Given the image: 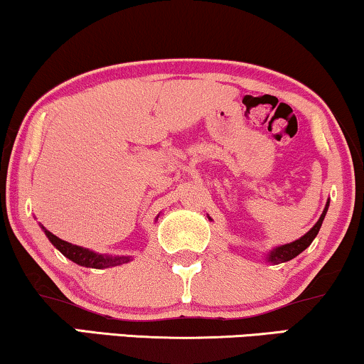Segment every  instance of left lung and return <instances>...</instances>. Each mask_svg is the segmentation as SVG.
I'll use <instances>...</instances> for the list:
<instances>
[{"mask_svg": "<svg viewBox=\"0 0 364 364\" xmlns=\"http://www.w3.org/2000/svg\"><path fill=\"white\" fill-rule=\"evenodd\" d=\"M328 207H329V200L326 202V207H324L323 214H321L319 220L316 223L311 230H308L303 237H299L294 242H289V244H284V245H277V247L272 249L271 252L267 254V262H272V264H281V262H287L291 261V259H294L296 256H299L301 252L304 251V249H308L311 242H313L316 235H318L319 229H321V224H323L324 220V215H326L328 212Z\"/></svg>", "mask_w": 364, "mask_h": 364, "instance_id": "obj_1", "label": "left lung"}]
</instances>
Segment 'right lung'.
I'll use <instances>...</instances> for the list:
<instances>
[{"label": "right lung", "mask_w": 364, "mask_h": 364, "mask_svg": "<svg viewBox=\"0 0 364 364\" xmlns=\"http://www.w3.org/2000/svg\"><path fill=\"white\" fill-rule=\"evenodd\" d=\"M45 230V235L50 239V242L55 245L58 251L63 254L65 257H68L70 261L77 262L78 266L83 267H92V269H105V267H113V266H119V264H125L132 261V259L127 257H112V256H103V254L93 252L90 249L80 247V245L70 244L67 240L56 237L55 234H51L50 230H46L45 228H41Z\"/></svg>", "instance_id": "right-lung-1"}]
</instances>
